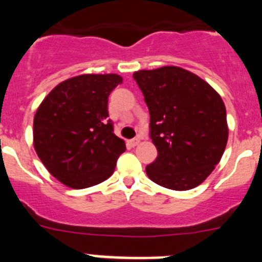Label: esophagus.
Returning a JSON list of instances; mask_svg holds the SVG:
<instances>
[{"label":"esophagus","mask_w":262,"mask_h":262,"mask_svg":"<svg viewBox=\"0 0 262 262\" xmlns=\"http://www.w3.org/2000/svg\"><path fill=\"white\" fill-rule=\"evenodd\" d=\"M139 142H140V139H139V138H135V139H133V140H129L128 144L131 145V147H135V145H138V144H139Z\"/></svg>","instance_id":"34e87169"}]
</instances>
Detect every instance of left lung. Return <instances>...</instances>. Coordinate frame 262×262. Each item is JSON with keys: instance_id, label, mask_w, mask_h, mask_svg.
Instances as JSON below:
<instances>
[{"instance_id": "8db88e82", "label": "left lung", "mask_w": 262, "mask_h": 262, "mask_svg": "<svg viewBox=\"0 0 262 262\" xmlns=\"http://www.w3.org/2000/svg\"><path fill=\"white\" fill-rule=\"evenodd\" d=\"M149 110L157 157L145 172L155 184L190 190L221 161L228 140L226 106L205 80L180 67L134 73Z\"/></svg>"}]
</instances>
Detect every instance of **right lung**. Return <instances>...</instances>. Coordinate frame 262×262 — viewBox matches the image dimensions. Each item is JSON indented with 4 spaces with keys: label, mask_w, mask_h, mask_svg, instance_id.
Segmentation results:
<instances>
[{
    "label": "right lung",
    "mask_w": 262,
    "mask_h": 262,
    "mask_svg": "<svg viewBox=\"0 0 262 262\" xmlns=\"http://www.w3.org/2000/svg\"><path fill=\"white\" fill-rule=\"evenodd\" d=\"M122 77L80 75L60 82L34 117V148L61 184L85 189L107 180L126 144L113 131L107 99Z\"/></svg>",
    "instance_id": "add662e5"
}]
</instances>
